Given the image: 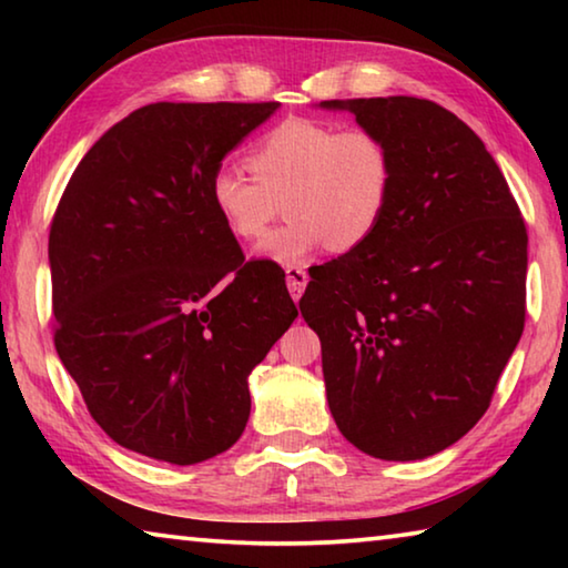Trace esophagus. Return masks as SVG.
Instances as JSON below:
<instances>
[{
	"instance_id": "34e87169",
	"label": "esophagus",
	"mask_w": 568,
	"mask_h": 568,
	"mask_svg": "<svg viewBox=\"0 0 568 568\" xmlns=\"http://www.w3.org/2000/svg\"><path fill=\"white\" fill-rule=\"evenodd\" d=\"M285 281H287V291H291L293 301H301V295L307 285V273L303 271V267L291 265V267H285Z\"/></svg>"
}]
</instances>
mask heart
Here are the masks:
<instances>
[{"mask_svg":"<svg viewBox=\"0 0 568 568\" xmlns=\"http://www.w3.org/2000/svg\"><path fill=\"white\" fill-rule=\"evenodd\" d=\"M253 180L233 168L210 180V203L240 243L261 240L283 205L287 223L267 235L261 261L297 265L323 247L333 253L368 243L393 197V155L371 130H338L293 118L265 132L247 152Z\"/></svg>","mask_w":568,"mask_h":568,"instance_id":"obj_1","label":"heart"}]
</instances>
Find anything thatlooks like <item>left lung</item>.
<instances>
[{
  "instance_id": "8db88e82",
  "label": "left lung",
  "mask_w": 568,
  "mask_h": 568,
  "mask_svg": "<svg viewBox=\"0 0 568 568\" xmlns=\"http://www.w3.org/2000/svg\"><path fill=\"white\" fill-rule=\"evenodd\" d=\"M386 140L393 197L368 243L301 297L335 426L363 454L420 460L484 416L524 333L528 235L478 134L418 98L325 100Z\"/></svg>"
}]
</instances>
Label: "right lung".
Returning <instances> with one entry per match:
<instances>
[{
	"label": "right lung",
	"mask_w": 568,
	"mask_h": 568,
	"mask_svg": "<svg viewBox=\"0 0 568 568\" xmlns=\"http://www.w3.org/2000/svg\"><path fill=\"white\" fill-rule=\"evenodd\" d=\"M281 102H155L77 165L50 230L54 348L114 444L192 466L250 416L247 376L297 318L285 273L245 263L210 180Z\"/></svg>",
	"instance_id": "add662e5"
}]
</instances>
